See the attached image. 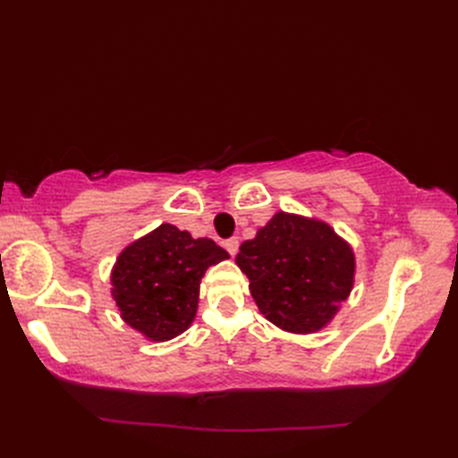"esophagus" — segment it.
<instances>
[{"label":"esophagus","mask_w":458,"mask_h":458,"mask_svg":"<svg viewBox=\"0 0 458 458\" xmlns=\"http://www.w3.org/2000/svg\"><path fill=\"white\" fill-rule=\"evenodd\" d=\"M224 248L228 250L230 256H236L238 254V238H228L224 242Z\"/></svg>","instance_id":"esophagus-1"}]
</instances>
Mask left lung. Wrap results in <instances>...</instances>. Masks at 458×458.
I'll return each mask as SVG.
<instances>
[{
  "instance_id": "left-lung-1",
  "label": "left lung",
  "mask_w": 458,
  "mask_h": 458,
  "mask_svg": "<svg viewBox=\"0 0 458 458\" xmlns=\"http://www.w3.org/2000/svg\"><path fill=\"white\" fill-rule=\"evenodd\" d=\"M236 264L250 279L261 315L291 333L323 328L354 284V254L325 222L277 212Z\"/></svg>"
}]
</instances>
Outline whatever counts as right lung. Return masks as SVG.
Masks as SVG:
<instances>
[{"mask_svg": "<svg viewBox=\"0 0 458 458\" xmlns=\"http://www.w3.org/2000/svg\"><path fill=\"white\" fill-rule=\"evenodd\" d=\"M228 251L208 238L194 240L173 224L125 248L112 271V295L122 318L151 340H169L192 323L207 267Z\"/></svg>", "mask_w": 458, "mask_h": 458, "instance_id": "1", "label": "right lung"}]
</instances>
